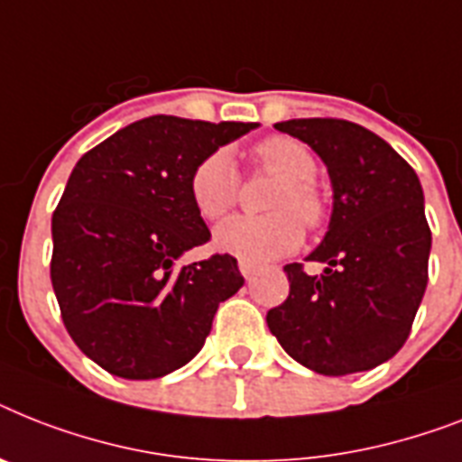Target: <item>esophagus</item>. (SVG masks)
I'll use <instances>...</instances> for the list:
<instances>
[{"instance_id":"1","label":"esophagus","mask_w":462,"mask_h":462,"mask_svg":"<svg viewBox=\"0 0 462 462\" xmlns=\"http://www.w3.org/2000/svg\"><path fill=\"white\" fill-rule=\"evenodd\" d=\"M239 273L244 275V280H254V275L258 273V265L256 263H251V261H239Z\"/></svg>"}]
</instances>
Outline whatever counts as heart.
Masks as SVG:
<instances>
[{"label":"heart","instance_id":"heart-1","mask_svg":"<svg viewBox=\"0 0 462 462\" xmlns=\"http://www.w3.org/2000/svg\"><path fill=\"white\" fill-rule=\"evenodd\" d=\"M261 171L280 178L268 199V216H232L216 227L213 242L225 254L244 261H273L301 244L303 225L316 227L325 218V199L318 192L316 156L291 137H268L254 149ZM189 197L199 216L218 220L239 197L237 163L227 149H216L189 175ZM302 220L299 221L298 218Z\"/></svg>","mask_w":462,"mask_h":462}]
</instances>
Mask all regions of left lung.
<instances>
[{"label": "left lung", "mask_w": 462, "mask_h": 462, "mask_svg": "<svg viewBox=\"0 0 462 462\" xmlns=\"http://www.w3.org/2000/svg\"><path fill=\"white\" fill-rule=\"evenodd\" d=\"M309 144L328 166L332 216L306 275L284 265L290 296L268 310L282 348L318 374L363 373L396 356L427 287L432 232L418 175L387 142L337 118L275 123Z\"/></svg>", "instance_id": "8db88e82"}]
</instances>
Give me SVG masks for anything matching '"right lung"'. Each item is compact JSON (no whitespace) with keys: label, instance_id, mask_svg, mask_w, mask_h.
Returning <instances> with one entry per match:
<instances>
[{"label":"right lung","instance_id":"1","mask_svg":"<svg viewBox=\"0 0 462 462\" xmlns=\"http://www.w3.org/2000/svg\"><path fill=\"white\" fill-rule=\"evenodd\" d=\"M258 123L149 116L89 149L51 218V284L82 354L123 380H156L201 351L244 277L227 254L180 268L211 239L189 175Z\"/></svg>","mask_w":462,"mask_h":462}]
</instances>
